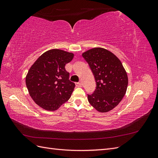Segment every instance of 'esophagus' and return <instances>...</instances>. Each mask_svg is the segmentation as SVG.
<instances>
[{
  "label": "esophagus",
  "mask_w": 158,
  "mask_h": 158,
  "mask_svg": "<svg viewBox=\"0 0 158 158\" xmlns=\"http://www.w3.org/2000/svg\"><path fill=\"white\" fill-rule=\"evenodd\" d=\"M76 85L77 87H82V83H81V82H76Z\"/></svg>",
  "instance_id": "1"
}]
</instances>
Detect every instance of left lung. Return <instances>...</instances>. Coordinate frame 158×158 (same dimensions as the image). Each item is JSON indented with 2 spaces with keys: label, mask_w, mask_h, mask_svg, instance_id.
I'll use <instances>...</instances> for the list:
<instances>
[{
  "label": "left lung",
  "mask_w": 158,
  "mask_h": 158,
  "mask_svg": "<svg viewBox=\"0 0 158 158\" xmlns=\"http://www.w3.org/2000/svg\"><path fill=\"white\" fill-rule=\"evenodd\" d=\"M94 75L96 89L88 94L91 106L101 113L111 111L121 102L128 86V76L121 60L101 47L82 53Z\"/></svg>",
  "instance_id": "left-lung-1"
}]
</instances>
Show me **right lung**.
I'll list each match as a JSON object with an SVG mask.
<instances>
[{
	"label": "right lung",
	"instance_id": "obj_1",
	"mask_svg": "<svg viewBox=\"0 0 158 158\" xmlns=\"http://www.w3.org/2000/svg\"><path fill=\"white\" fill-rule=\"evenodd\" d=\"M74 54L51 49L42 54L31 66L26 77L30 95L41 108L55 111L70 99L75 84L69 80L65 65Z\"/></svg>",
	"mask_w": 158,
	"mask_h": 158
}]
</instances>
